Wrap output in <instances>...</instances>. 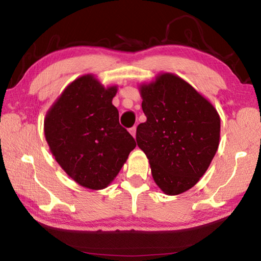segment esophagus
<instances>
[{
	"label": "esophagus",
	"mask_w": 261,
	"mask_h": 261,
	"mask_svg": "<svg viewBox=\"0 0 261 261\" xmlns=\"http://www.w3.org/2000/svg\"><path fill=\"white\" fill-rule=\"evenodd\" d=\"M136 131H137V127L136 126H132L131 129H130V134L135 137L136 138Z\"/></svg>",
	"instance_id": "obj_1"
}]
</instances>
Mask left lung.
Listing matches in <instances>:
<instances>
[{
	"label": "left lung",
	"mask_w": 261,
	"mask_h": 261,
	"mask_svg": "<svg viewBox=\"0 0 261 261\" xmlns=\"http://www.w3.org/2000/svg\"><path fill=\"white\" fill-rule=\"evenodd\" d=\"M146 122L137 127V145L149 161L154 182L168 196L194 187L219 147L220 116L214 106L174 73L140 84Z\"/></svg>",
	"instance_id": "1"
}]
</instances>
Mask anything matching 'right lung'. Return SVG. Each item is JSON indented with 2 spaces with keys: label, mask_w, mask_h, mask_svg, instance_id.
I'll return each mask as SVG.
<instances>
[{
  "label": "right lung",
  "mask_w": 261,
  "mask_h": 261,
  "mask_svg": "<svg viewBox=\"0 0 261 261\" xmlns=\"http://www.w3.org/2000/svg\"><path fill=\"white\" fill-rule=\"evenodd\" d=\"M117 86L84 74L64 88L48 110L43 131L55 160L74 182L102 190L113 182L136 141L118 122Z\"/></svg>",
  "instance_id": "right-lung-1"
}]
</instances>
